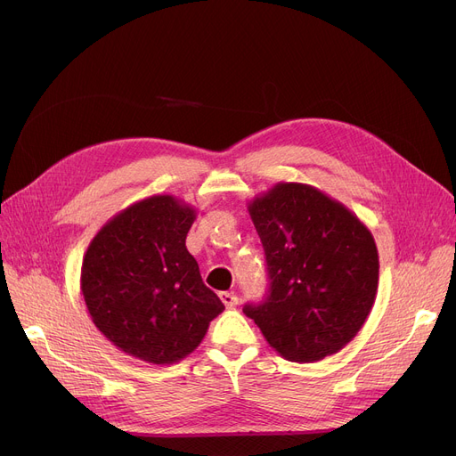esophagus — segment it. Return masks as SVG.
Returning <instances> with one entry per match:
<instances>
[{
	"label": "esophagus",
	"mask_w": 456,
	"mask_h": 456,
	"mask_svg": "<svg viewBox=\"0 0 456 456\" xmlns=\"http://www.w3.org/2000/svg\"><path fill=\"white\" fill-rule=\"evenodd\" d=\"M219 297H221L223 305H224L226 308H233V306L237 305V297H235L233 293H230V291H221Z\"/></svg>",
	"instance_id": "obj_1"
}]
</instances>
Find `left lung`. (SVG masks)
<instances>
[{"instance_id":"left-lung-1","label":"left lung","mask_w":456,"mask_h":456,"mask_svg":"<svg viewBox=\"0 0 456 456\" xmlns=\"http://www.w3.org/2000/svg\"><path fill=\"white\" fill-rule=\"evenodd\" d=\"M271 288L245 315L291 362L336 354L363 327L379 289L373 235L341 202L306 183L280 182L248 202Z\"/></svg>"}]
</instances>
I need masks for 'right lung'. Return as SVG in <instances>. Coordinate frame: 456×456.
<instances>
[{"label": "right lung", "instance_id": "1", "mask_svg": "<svg viewBox=\"0 0 456 456\" xmlns=\"http://www.w3.org/2000/svg\"><path fill=\"white\" fill-rule=\"evenodd\" d=\"M197 209L154 194L107 221L83 256L81 295L96 329L154 365L183 360L224 310L202 281L185 237Z\"/></svg>", "mask_w": 456, "mask_h": 456}]
</instances>
